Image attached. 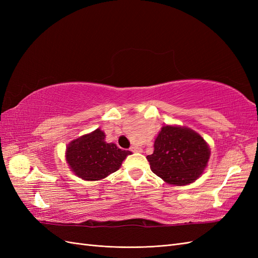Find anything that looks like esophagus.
<instances>
[{
  "instance_id": "obj_1",
  "label": "esophagus",
  "mask_w": 258,
  "mask_h": 258,
  "mask_svg": "<svg viewBox=\"0 0 258 258\" xmlns=\"http://www.w3.org/2000/svg\"><path fill=\"white\" fill-rule=\"evenodd\" d=\"M130 151L134 152V153H142V148L141 147H138V146H132L130 148Z\"/></svg>"
}]
</instances>
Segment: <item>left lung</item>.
Masks as SVG:
<instances>
[{"instance_id":"8db88e82","label":"left lung","mask_w":258,"mask_h":258,"mask_svg":"<svg viewBox=\"0 0 258 258\" xmlns=\"http://www.w3.org/2000/svg\"><path fill=\"white\" fill-rule=\"evenodd\" d=\"M211 156L210 146L198 132L177 124H166L146 159L153 172L170 185L185 186L198 179Z\"/></svg>"}]
</instances>
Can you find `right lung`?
<instances>
[{"label":"right lung","mask_w":258,"mask_h":258,"mask_svg":"<svg viewBox=\"0 0 258 258\" xmlns=\"http://www.w3.org/2000/svg\"><path fill=\"white\" fill-rule=\"evenodd\" d=\"M131 154L114 143H107L104 131L98 128L70 142L66 160L76 176L85 181H99L118 170Z\"/></svg>","instance_id":"right-lung-1"}]
</instances>
